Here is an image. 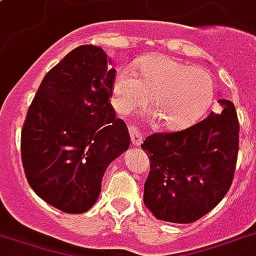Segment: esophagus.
Segmentation results:
<instances>
[{
  "label": "esophagus",
  "mask_w": 256,
  "mask_h": 256,
  "mask_svg": "<svg viewBox=\"0 0 256 256\" xmlns=\"http://www.w3.org/2000/svg\"><path fill=\"white\" fill-rule=\"evenodd\" d=\"M128 132H130V138H132V144L134 146H140L142 144V136L138 132V128L134 126L128 128Z\"/></svg>",
  "instance_id": "34e87169"
}]
</instances>
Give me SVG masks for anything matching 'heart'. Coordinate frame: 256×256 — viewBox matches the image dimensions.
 I'll use <instances>...</instances> for the list:
<instances>
[{
    "mask_svg": "<svg viewBox=\"0 0 256 256\" xmlns=\"http://www.w3.org/2000/svg\"><path fill=\"white\" fill-rule=\"evenodd\" d=\"M214 96L210 72L168 56H145L138 62V76L124 68L112 83V104L120 114L142 108L150 99L156 118L168 130H184L202 120Z\"/></svg>",
    "mask_w": 256,
    "mask_h": 256,
    "instance_id": "heart-1",
    "label": "heart"
}]
</instances>
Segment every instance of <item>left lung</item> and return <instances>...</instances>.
Returning <instances> with one entry per match:
<instances>
[{
  "instance_id": "8db88e82",
  "label": "left lung",
  "mask_w": 256,
  "mask_h": 256,
  "mask_svg": "<svg viewBox=\"0 0 256 256\" xmlns=\"http://www.w3.org/2000/svg\"><path fill=\"white\" fill-rule=\"evenodd\" d=\"M220 114L177 132H157L142 149L150 160L144 202L158 220L193 223L218 206L231 188L239 152V120L231 100Z\"/></svg>"
}]
</instances>
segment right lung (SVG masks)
Masks as SVG:
<instances>
[{
  "mask_svg": "<svg viewBox=\"0 0 256 256\" xmlns=\"http://www.w3.org/2000/svg\"><path fill=\"white\" fill-rule=\"evenodd\" d=\"M111 64L99 46L71 50L44 76L21 132L30 188L67 214H83L96 202L104 172L130 146L110 103Z\"/></svg>",
  "mask_w": 256,
  "mask_h": 256,
  "instance_id": "right-lung-1",
  "label": "right lung"
}]
</instances>
